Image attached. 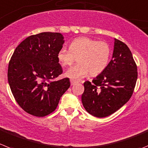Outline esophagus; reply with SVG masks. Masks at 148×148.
Listing matches in <instances>:
<instances>
[{
	"label": "esophagus",
	"instance_id": "obj_1",
	"mask_svg": "<svg viewBox=\"0 0 148 148\" xmlns=\"http://www.w3.org/2000/svg\"><path fill=\"white\" fill-rule=\"evenodd\" d=\"M78 82H79V81H77V80H74V79H71V80H70V83H71V85L75 84L78 83Z\"/></svg>",
	"mask_w": 148,
	"mask_h": 148
}]
</instances>
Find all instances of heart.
Wrapping results in <instances>:
<instances>
[{"label": "heart", "instance_id": "b5f03b06", "mask_svg": "<svg viewBox=\"0 0 148 148\" xmlns=\"http://www.w3.org/2000/svg\"><path fill=\"white\" fill-rule=\"evenodd\" d=\"M112 50L108 42L89 37H79L73 40L70 48L61 47L57 53L62 66H70L78 58V63L70 67L65 75L73 79L87 75H97L105 70L110 60Z\"/></svg>", "mask_w": 148, "mask_h": 148}]
</instances>
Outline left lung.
<instances>
[{
  "instance_id": "left-lung-1",
  "label": "left lung",
  "mask_w": 148,
  "mask_h": 148,
  "mask_svg": "<svg viewBox=\"0 0 148 148\" xmlns=\"http://www.w3.org/2000/svg\"><path fill=\"white\" fill-rule=\"evenodd\" d=\"M137 76V67L130 49L114 39L112 59L106 68L92 82L84 84L81 101L86 112L100 118L114 113L130 100Z\"/></svg>"
}]
</instances>
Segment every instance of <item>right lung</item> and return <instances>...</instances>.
Instances as JSON below:
<instances>
[{"label":"right lung","instance_id":"add662e5","mask_svg":"<svg viewBox=\"0 0 148 148\" xmlns=\"http://www.w3.org/2000/svg\"><path fill=\"white\" fill-rule=\"evenodd\" d=\"M60 33L42 32L27 37L14 51L8 67L13 96L25 112L45 116L56 110L70 86V79L53 81L63 72L57 53L63 47Z\"/></svg>","mask_w":148,"mask_h":148}]
</instances>
